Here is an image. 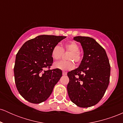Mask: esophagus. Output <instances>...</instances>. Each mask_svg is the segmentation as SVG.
I'll return each instance as SVG.
<instances>
[{
  "mask_svg": "<svg viewBox=\"0 0 123 123\" xmlns=\"http://www.w3.org/2000/svg\"><path fill=\"white\" fill-rule=\"evenodd\" d=\"M62 74H63V75H66V74H67V73H66V72L63 71L62 72Z\"/></svg>",
  "mask_w": 123,
  "mask_h": 123,
  "instance_id": "1",
  "label": "esophagus"
}]
</instances>
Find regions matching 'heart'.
Here are the masks:
<instances>
[{"label": "heart", "mask_w": 123, "mask_h": 123, "mask_svg": "<svg viewBox=\"0 0 123 123\" xmlns=\"http://www.w3.org/2000/svg\"><path fill=\"white\" fill-rule=\"evenodd\" d=\"M79 46L73 41H70L66 43L64 45V47L62 48L59 45H55L51 51V57L54 60H58L60 59L62 56L63 51H70L68 59L69 61H60L54 62L53 66L55 68L59 69L62 70H70L74 68V62L79 63L81 61V57L79 51Z\"/></svg>", "instance_id": "b5f03b06"}]
</instances>
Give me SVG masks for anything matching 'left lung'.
I'll return each mask as SVG.
<instances>
[{"label": "left lung", "mask_w": 123, "mask_h": 123, "mask_svg": "<svg viewBox=\"0 0 123 123\" xmlns=\"http://www.w3.org/2000/svg\"><path fill=\"white\" fill-rule=\"evenodd\" d=\"M84 55L79 68L68 73L67 90L72 102L81 108H88L99 102L109 83L111 66L105 49L95 39L76 36Z\"/></svg>", "instance_id": "1"}]
</instances>
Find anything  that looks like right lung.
<instances>
[{"instance_id": "1", "label": "right lung", "mask_w": 123, "mask_h": 123, "mask_svg": "<svg viewBox=\"0 0 123 123\" xmlns=\"http://www.w3.org/2000/svg\"><path fill=\"white\" fill-rule=\"evenodd\" d=\"M66 37L40 35L25 42L18 51L14 68L15 83L20 95L28 102L40 104L46 101L60 80L62 70L50 69L53 62L51 51Z\"/></svg>"}]
</instances>
